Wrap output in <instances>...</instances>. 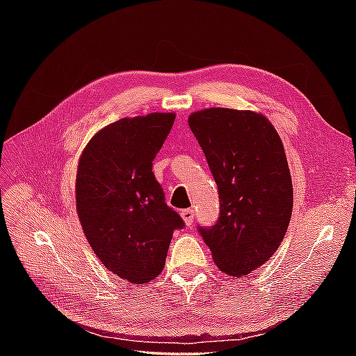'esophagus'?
Here are the masks:
<instances>
[{
  "label": "esophagus",
  "instance_id": "esophagus-1",
  "mask_svg": "<svg viewBox=\"0 0 356 356\" xmlns=\"http://www.w3.org/2000/svg\"><path fill=\"white\" fill-rule=\"evenodd\" d=\"M180 216H182V220L185 222L186 226L193 225V222H194V211L193 209H184L182 213H180Z\"/></svg>",
  "mask_w": 356,
  "mask_h": 356
}]
</instances>
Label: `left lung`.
I'll return each mask as SVG.
<instances>
[{
	"label": "left lung",
	"mask_w": 356,
	"mask_h": 356,
	"mask_svg": "<svg viewBox=\"0 0 356 356\" xmlns=\"http://www.w3.org/2000/svg\"><path fill=\"white\" fill-rule=\"evenodd\" d=\"M218 188L220 217L200 228L216 266L243 277L282 245L293 207L283 142L269 119L252 110L211 107L188 118Z\"/></svg>",
	"instance_id": "8db88e82"
}]
</instances>
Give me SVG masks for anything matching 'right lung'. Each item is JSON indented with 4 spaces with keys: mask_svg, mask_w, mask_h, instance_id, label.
<instances>
[{
    "mask_svg": "<svg viewBox=\"0 0 356 356\" xmlns=\"http://www.w3.org/2000/svg\"><path fill=\"white\" fill-rule=\"evenodd\" d=\"M174 119L176 113L122 118L101 128L79 156L82 231L104 266L133 284L161 275L172 232L184 226L151 171Z\"/></svg>",
    "mask_w": 356,
    "mask_h": 356,
    "instance_id": "obj_1",
    "label": "right lung"
}]
</instances>
